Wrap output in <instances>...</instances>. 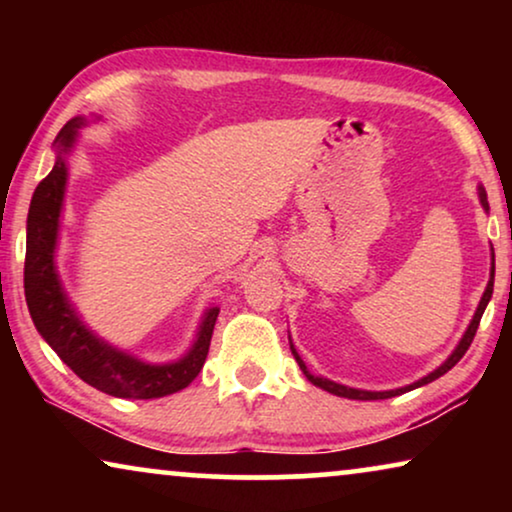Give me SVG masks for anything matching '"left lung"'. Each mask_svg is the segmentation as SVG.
Listing matches in <instances>:
<instances>
[{"label":"left lung","mask_w":512,"mask_h":512,"mask_svg":"<svg viewBox=\"0 0 512 512\" xmlns=\"http://www.w3.org/2000/svg\"><path fill=\"white\" fill-rule=\"evenodd\" d=\"M480 202H482V207L489 209V202H487V193H485V188H480ZM492 291H494V268H492V279H489L487 289H485V293H482V300H480L478 310H475V317H473V321H471V326H468V331L464 333V338H461L459 347L454 349L450 359H447V361L443 363V366H440L438 370H433L431 375L422 377V380L415 382V384H410V387H405V389H394V391H361V389H349V387H342V384H335V382H331V380H326V377H314V375L307 373L305 363H303V359H300V356L296 354V349L291 347V352H293V356H296L298 366H300V370H303V373H305L307 380H310L312 384H317V387H321V389L331 391V394H335V396L354 398V401H380V398H391V396L405 394V391L417 389V387H422V384H429V382H433V380H438L440 375H445L447 370L457 366L461 356H464V354L468 352V347H471V342H473V338H475V333H478V326H480L482 312H485V307H487V303H489V298H492Z\"/></svg>","instance_id":"left-lung-1"}]
</instances>
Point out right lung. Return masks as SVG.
Listing matches in <instances>:
<instances>
[{
  "label": "right lung",
  "mask_w": 512,
  "mask_h": 512,
  "mask_svg": "<svg viewBox=\"0 0 512 512\" xmlns=\"http://www.w3.org/2000/svg\"><path fill=\"white\" fill-rule=\"evenodd\" d=\"M81 123V118H74L60 130L58 144L62 151L72 146L74 132ZM65 181L67 167L58 153L51 174L39 181L27 214L25 300L34 326L55 349V354L74 370V375L109 396L160 398L188 387L205 366L219 310L214 307L207 312L195 347L179 363L170 366H146L97 340L69 307L55 275L53 251Z\"/></svg>",
  "instance_id": "obj_1"
}]
</instances>
